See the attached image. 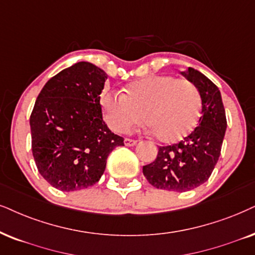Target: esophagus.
Listing matches in <instances>:
<instances>
[{"label":"esophagus","mask_w":255,"mask_h":255,"mask_svg":"<svg viewBox=\"0 0 255 255\" xmlns=\"http://www.w3.org/2000/svg\"><path fill=\"white\" fill-rule=\"evenodd\" d=\"M137 143L136 140H133V138H129V137H126L125 138V144L127 147H131V146H135V144Z\"/></svg>","instance_id":"1"}]
</instances>
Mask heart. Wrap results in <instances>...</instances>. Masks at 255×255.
Wrapping results in <instances>:
<instances>
[{
  "mask_svg": "<svg viewBox=\"0 0 255 255\" xmlns=\"http://www.w3.org/2000/svg\"><path fill=\"white\" fill-rule=\"evenodd\" d=\"M102 108L109 127L127 133L144 122L157 140L174 143L195 129L201 113V95L188 80L172 75H155L126 87L125 95L107 93Z\"/></svg>",
  "mask_w": 255,
  "mask_h": 255,
  "instance_id": "b5f03b06",
  "label": "heart"
}]
</instances>
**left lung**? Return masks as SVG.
<instances>
[{
	"label": "left lung",
	"mask_w": 255,
	"mask_h": 255,
	"mask_svg": "<svg viewBox=\"0 0 255 255\" xmlns=\"http://www.w3.org/2000/svg\"><path fill=\"white\" fill-rule=\"evenodd\" d=\"M181 74L201 95L199 126L179 143L159 147L156 159L142 168L151 186L170 192H188L207 181L220 156L227 128L218 87L191 67Z\"/></svg>",
	"instance_id": "1"
}]
</instances>
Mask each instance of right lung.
<instances>
[{"instance_id": "1", "label": "right lung", "mask_w": 255, "mask_h": 255, "mask_svg": "<svg viewBox=\"0 0 255 255\" xmlns=\"http://www.w3.org/2000/svg\"><path fill=\"white\" fill-rule=\"evenodd\" d=\"M107 74L77 62L53 76L30 115L31 150L38 172L63 192L88 188L105 172L107 157L124 137L105 124L100 94Z\"/></svg>"}]
</instances>
